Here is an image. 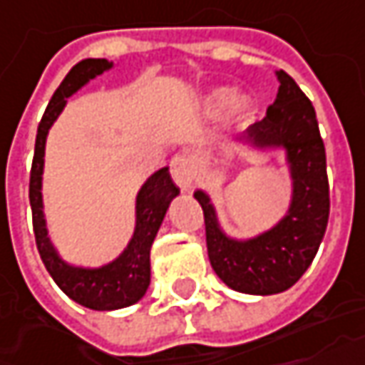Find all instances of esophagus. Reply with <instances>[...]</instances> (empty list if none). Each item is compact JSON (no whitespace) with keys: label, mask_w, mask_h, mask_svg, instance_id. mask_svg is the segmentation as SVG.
<instances>
[{"label":"esophagus","mask_w":365,"mask_h":365,"mask_svg":"<svg viewBox=\"0 0 365 365\" xmlns=\"http://www.w3.org/2000/svg\"><path fill=\"white\" fill-rule=\"evenodd\" d=\"M170 172H172L173 182L182 187L183 192H190L193 185V162L185 155H175L170 162Z\"/></svg>","instance_id":"34e87169"}]
</instances>
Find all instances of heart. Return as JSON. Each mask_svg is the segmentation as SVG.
<instances>
[{
    "label": "heart",
    "mask_w": 365,
    "mask_h": 365,
    "mask_svg": "<svg viewBox=\"0 0 365 365\" xmlns=\"http://www.w3.org/2000/svg\"><path fill=\"white\" fill-rule=\"evenodd\" d=\"M225 110L230 123H242L250 111V99L245 96H234L230 88H214L203 96L202 111L207 118H217Z\"/></svg>",
    "instance_id": "1"
}]
</instances>
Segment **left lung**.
Segmentation results:
<instances>
[{"label": "left lung", "mask_w": 365, "mask_h": 365, "mask_svg": "<svg viewBox=\"0 0 365 365\" xmlns=\"http://www.w3.org/2000/svg\"><path fill=\"white\" fill-rule=\"evenodd\" d=\"M274 106L245 130L242 143L257 153L284 151L292 195L286 214L262 234L234 237L225 232L210 193L195 190L205 220L210 264L225 286L242 294L272 296L286 292L306 274L318 254L329 215L326 148L316 110L286 71Z\"/></svg>", "instance_id": "obj_1"}]
</instances>
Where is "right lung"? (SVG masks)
Segmentation results:
<instances>
[{"label": "right lung", "mask_w": 365, "mask_h": 365, "mask_svg": "<svg viewBox=\"0 0 365 365\" xmlns=\"http://www.w3.org/2000/svg\"><path fill=\"white\" fill-rule=\"evenodd\" d=\"M115 63L108 59H81L69 71L61 86L56 89L49 99L43 118L39 121L36 138V153L29 175V203L34 214V232L39 255L46 264L49 276L58 284L59 289L69 296L79 306L111 312L120 307L133 306L145 296L151 279L150 252L155 235L160 232L165 212L173 197L180 195V187L173 183L170 168L153 172L141 183L135 195V225L130 242L118 257L108 264L88 267L76 266L66 262L58 247L51 242L47 232L46 205H43V165H46V141L51 125L56 123L59 113L68 106V98L78 93L89 79L98 78L103 71H110Z\"/></svg>", "instance_id": "right-lung-1"}]
</instances>
